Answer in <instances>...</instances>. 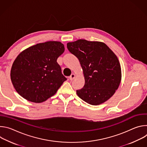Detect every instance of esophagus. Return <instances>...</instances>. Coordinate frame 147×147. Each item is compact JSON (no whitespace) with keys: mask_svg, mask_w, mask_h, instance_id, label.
<instances>
[{"mask_svg":"<svg viewBox=\"0 0 147 147\" xmlns=\"http://www.w3.org/2000/svg\"><path fill=\"white\" fill-rule=\"evenodd\" d=\"M75 77H76V75H75L74 73H73V74H71V76H70L69 79H70L71 81H72V80H73L74 79Z\"/></svg>","mask_w":147,"mask_h":147,"instance_id":"obj_1","label":"esophagus"}]
</instances>
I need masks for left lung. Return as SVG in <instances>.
<instances>
[{"mask_svg":"<svg viewBox=\"0 0 147 147\" xmlns=\"http://www.w3.org/2000/svg\"><path fill=\"white\" fill-rule=\"evenodd\" d=\"M67 47L79 60L84 76V86L76 91L77 95L92 105L108 100L117 90L121 79L116 55L99 41L78 39L67 43Z\"/></svg>","mask_w":147,"mask_h":147,"instance_id":"8db88e82","label":"left lung"}]
</instances>
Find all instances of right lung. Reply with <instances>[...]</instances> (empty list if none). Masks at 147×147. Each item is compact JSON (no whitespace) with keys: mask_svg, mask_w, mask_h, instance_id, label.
<instances>
[{"mask_svg":"<svg viewBox=\"0 0 147 147\" xmlns=\"http://www.w3.org/2000/svg\"><path fill=\"white\" fill-rule=\"evenodd\" d=\"M59 41H48L21 52L12 65L10 78L17 93L27 100L41 103L54 95L67 78L57 58L64 52Z\"/></svg>","mask_w":147,"mask_h":147,"instance_id":"right-lung-1","label":"right lung"}]
</instances>
